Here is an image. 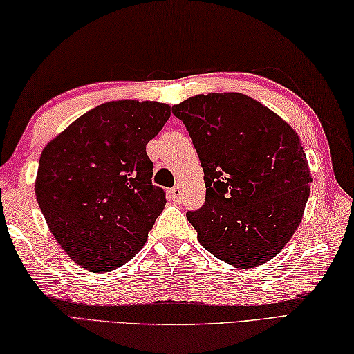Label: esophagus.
I'll use <instances>...</instances> for the list:
<instances>
[{
  "instance_id": "obj_1",
  "label": "esophagus",
  "mask_w": 354,
  "mask_h": 354,
  "mask_svg": "<svg viewBox=\"0 0 354 354\" xmlns=\"http://www.w3.org/2000/svg\"><path fill=\"white\" fill-rule=\"evenodd\" d=\"M169 194H171V199L174 202H180V199H182V187H180V185H176V187H174L169 191Z\"/></svg>"
}]
</instances>
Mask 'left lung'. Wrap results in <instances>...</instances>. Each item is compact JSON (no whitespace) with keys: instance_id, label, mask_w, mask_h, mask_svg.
<instances>
[{"instance_id":"left-lung-1","label":"left lung","mask_w":354,"mask_h":354,"mask_svg":"<svg viewBox=\"0 0 354 354\" xmlns=\"http://www.w3.org/2000/svg\"><path fill=\"white\" fill-rule=\"evenodd\" d=\"M204 169L205 202L187 212L198 240L223 262L273 259L301 223L312 182L297 133L251 97L196 95L172 106Z\"/></svg>"}]
</instances>
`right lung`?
Returning <instances> with one entry per match:
<instances>
[{"label": "right lung", "mask_w": 354, "mask_h": 354, "mask_svg": "<svg viewBox=\"0 0 354 354\" xmlns=\"http://www.w3.org/2000/svg\"><path fill=\"white\" fill-rule=\"evenodd\" d=\"M171 115L158 102H109L46 144L36 196L61 248L83 268L105 273L141 251L166 204L146 152Z\"/></svg>", "instance_id": "add662e5"}]
</instances>
